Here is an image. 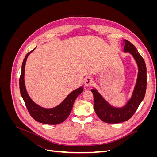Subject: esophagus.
<instances>
[{
	"mask_svg": "<svg viewBox=\"0 0 157 157\" xmlns=\"http://www.w3.org/2000/svg\"><path fill=\"white\" fill-rule=\"evenodd\" d=\"M93 83H94L93 79L91 77H86L84 80V84H85V86L87 87H90V86H92Z\"/></svg>",
	"mask_w": 157,
	"mask_h": 157,
	"instance_id": "obj_1",
	"label": "esophagus"
}]
</instances>
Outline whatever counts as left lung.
Here are the masks:
<instances>
[{
    "label": "left lung",
    "instance_id": "left-lung-1",
    "mask_svg": "<svg viewBox=\"0 0 157 157\" xmlns=\"http://www.w3.org/2000/svg\"><path fill=\"white\" fill-rule=\"evenodd\" d=\"M124 52H130L138 66V75L132 96L126 105L121 108L112 107L96 89H92L94 95V108L98 117L106 123L115 124L129 120L143 100L147 88V69L144 59L130 42L124 40Z\"/></svg>",
    "mask_w": 157,
    "mask_h": 157
}]
</instances>
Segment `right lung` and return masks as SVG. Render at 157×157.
<instances>
[{"mask_svg":"<svg viewBox=\"0 0 157 157\" xmlns=\"http://www.w3.org/2000/svg\"><path fill=\"white\" fill-rule=\"evenodd\" d=\"M34 50L35 48L27 54L22 63L20 78V90L21 97L25 102L28 112L36 121L43 123V124L51 125L60 124L69 115L71 110H72L74 101L78 95L82 92L83 88L80 87L74 90L68 95L62 103H61L59 105L54 108L45 109L41 107L35 102H33L28 95L25 86L24 73L27 57Z\"/></svg>","mask_w":157,"mask_h":157,"instance_id":"right-lung-1","label":"right lung"}]
</instances>
